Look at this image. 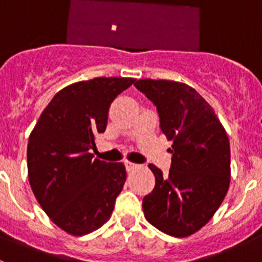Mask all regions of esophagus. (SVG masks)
Wrapping results in <instances>:
<instances>
[{"label":"esophagus","mask_w":262,"mask_h":262,"mask_svg":"<svg viewBox=\"0 0 262 262\" xmlns=\"http://www.w3.org/2000/svg\"><path fill=\"white\" fill-rule=\"evenodd\" d=\"M124 166H126V169H127V172H131V170H134V169H136L138 168V164H134V163H129V161H126V163H124Z\"/></svg>","instance_id":"34e87169"}]
</instances>
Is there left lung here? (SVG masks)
Listing matches in <instances>:
<instances>
[{
    "mask_svg": "<svg viewBox=\"0 0 262 262\" xmlns=\"http://www.w3.org/2000/svg\"><path fill=\"white\" fill-rule=\"evenodd\" d=\"M135 88L157 108L160 129L172 140V164L143 198L144 216L166 235L185 237L216 212L230 186V142L211 106L195 89L168 80H139Z\"/></svg>",
    "mask_w": 262,
    "mask_h": 262,
    "instance_id": "left-lung-1",
    "label": "left lung"
}]
</instances>
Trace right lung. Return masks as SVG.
<instances>
[{
	"instance_id": "1",
	"label": "right lung",
	"mask_w": 262,
	"mask_h": 262,
	"mask_svg": "<svg viewBox=\"0 0 262 262\" xmlns=\"http://www.w3.org/2000/svg\"><path fill=\"white\" fill-rule=\"evenodd\" d=\"M134 78L98 77L64 88L39 117L27 144V170L41 209L75 236L102 227L126 182L122 163L94 159L111 102Z\"/></svg>"
}]
</instances>
